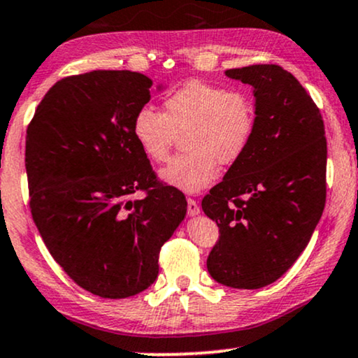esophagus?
<instances>
[{
  "label": "esophagus",
  "instance_id": "1",
  "mask_svg": "<svg viewBox=\"0 0 358 358\" xmlns=\"http://www.w3.org/2000/svg\"><path fill=\"white\" fill-rule=\"evenodd\" d=\"M200 215V206H198V203L192 200V198H188V216H196Z\"/></svg>",
  "mask_w": 358,
  "mask_h": 358
}]
</instances>
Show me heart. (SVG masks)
Instances as JSON below:
<instances>
[{"instance_id":"heart-1","label":"heart","mask_w":358,"mask_h":358,"mask_svg":"<svg viewBox=\"0 0 358 358\" xmlns=\"http://www.w3.org/2000/svg\"><path fill=\"white\" fill-rule=\"evenodd\" d=\"M165 112L140 107L132 132L142 152L162 164L170 155L176 134H183L185 153L175 157L160 180L185 193H198L215 182L218 164L241 160L255 135L256 115L251 99L203 80H189L170 92Z\"/></svg>"}]
</instances>
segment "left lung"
<instances>
[{
    "mask_svg": "<svg viewBox=\"0 0 358 358\" xmlns=\"http://www.w3.org/2000/svg\"><path fill=\"white\" fill-rule=\"evenodd\" d=\"M224 74L252 87L256 125L241 160L201 201L220 228L206 268L223 286L259 289L296 262L322 216L327 140L317 106L291 72L257 64Z\"/></svg>",
    "mask_w": 358,
    "mask_h": 358,
    "instance_id": "8db88e82",
    "label": "left lung"
}]
</instances>
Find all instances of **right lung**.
I'll return each instance as SVG.
<instances>
[{
	"mask_svg": "<svg viewBox=\"0 0 358 358\" xmlns=\"http://www.w3.org/2000/svg\"><path fill=\"white\" fill-rule=\"evenodd\" d=\"M153 80L132 71L61 79L36 108L26 137L29 205L54 261L85 291L125 299L157 280L158 252L187 215L185 194L153 187L132 132Z\"/></svg>",
	"mask_w": 358,
	"mask_h": 358,
	"instance_id": "1",
	"label": "right lung"
}]
</instances>
